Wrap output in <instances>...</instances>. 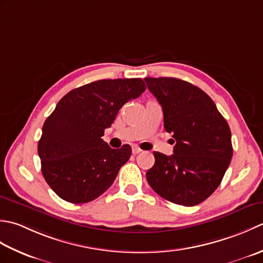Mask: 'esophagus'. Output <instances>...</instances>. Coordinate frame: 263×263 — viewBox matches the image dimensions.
Here are the masks:
<instances>
[{
    "mask_svg": "<svg viewBox=\"0 0 263 263\" xmlns=\"http://www.w3.org/2000/svg\"><path fill=\"white\" fill-rule=\"evenodd\" d=\"M141 152H142V149L139 148L138 146H136V145L133 146V153L134 154H138V153H141Z\"/></svg>",
    "mask_w": 263,
    "mask_h": 263,
    "instance_id": "obj_1",
    "label": "esophagus"
}]
</instances>
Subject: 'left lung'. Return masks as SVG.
Returning <instances> with one entry per match:
<instances>
[{"mask_svg":"<svg viewBox=\"0 0 263 263\" xmlns=\"http://www.w3.org/2000/svg\"><path fill=\"white\" fill-rule=\"evenodd\" d=\"M144 80L162 106L165 132L176 141L169 157L153 152L148 184L176 204H200L220 185L232 160L230 128L210 96L193 84L171 77Z\"/></svg>","mask_w":263,"mask_h":263,"instance_id":"left-lung-1","label":"left lung"}]
</instances>
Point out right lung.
Here are the masks:
<instances>
[{
  "mask_svg": "<svg viewBox=\"0 0 263 263\" xmlns=\"http://www.w3.org/2000/svg\"><path fill=\"white\" fill-rule=\"evenodd\" d=\"M146 89L141 78L102 79L74 88L47 117L39 142L42 174L62 200L87 203L114 183L132 147L111 148L101 137L118 111Z\"/></svg>",
  "mask_w": 263,
  "mask_h": 263,
  "instance_id": "right-lung-1",
  "label": "right lung"
}]
</instances>
